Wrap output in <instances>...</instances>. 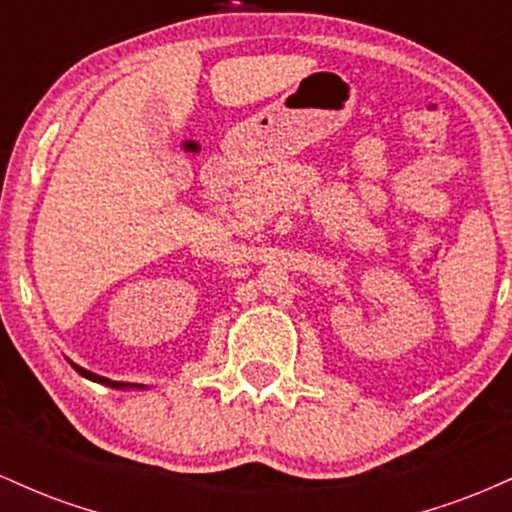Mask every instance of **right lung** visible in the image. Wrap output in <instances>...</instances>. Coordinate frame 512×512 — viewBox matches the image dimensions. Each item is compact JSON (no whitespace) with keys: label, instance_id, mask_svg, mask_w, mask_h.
Returning <instances> with one entry per match:
<instances>
[{"label":"right lung","instance_id":"1","mask_svg":"<svg viewBox=\"0 0 512 512\" xmlns=\"http://www.w3.org/2000/svg\"><path fill=\"white\" fill-rule=\"evenodd\" d=\"M72 366H74L76 373L84 375V378H88V380H93V383H103V385H108V387H115V390H125V387H134L132 383H117V380H108V378H103V375H96V373H91V370H86V368L76 366V363H72Z\"/></svg>","mask_w":512,"mask_h":512}]
</instances>
